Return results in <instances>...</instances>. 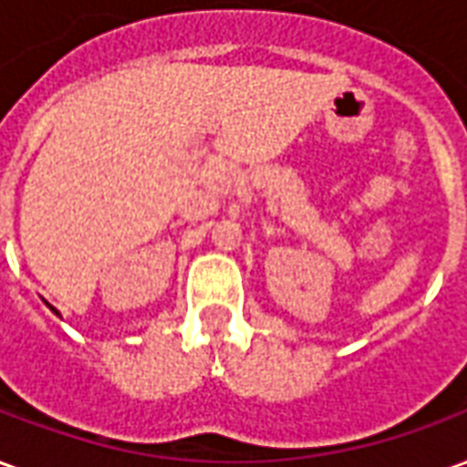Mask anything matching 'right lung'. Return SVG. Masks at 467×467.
Masks as SVG:
<instances>
[{"instance_id":"add662e5","label":"right lung","mask_w":467,"mask_h":467,"mask_svg":"<svg viewBox=\"0 0 467 467\" xmlns=\"http://www.w3.org/2000/svg\"><path fill=\"white\" fill-rule=\"evenodd\" d=\"M47 305H49V303H47ZM49 310H52V313H55V315H59V313H57V310H55V307H52V305H49Z\"/></svg>"}]
</instances>
